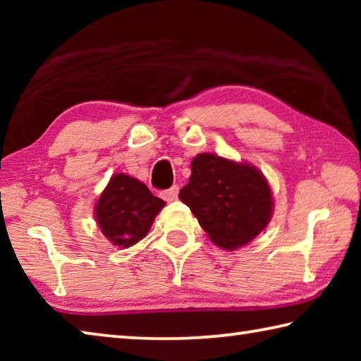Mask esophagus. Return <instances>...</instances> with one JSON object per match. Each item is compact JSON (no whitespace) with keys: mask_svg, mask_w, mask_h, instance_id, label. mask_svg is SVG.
I'll list each match as a JSON object with an SVG mask.
<instances>
[{"mask_svg":"<svg viewBox=\"0 0 361 361\" xmlns=\"http://www.w3.org/2000/svg\"><path fill=\"white\" fill-rule=\"evenodd\" d=\"M178 186L173 185L170 189H167V191L162 192V197L167 200V202H172V200H175L176 197H178Z\"/></svg>","mask_w":361,"mask_h":361,"instance_id":"esophagus-1","label":"esophagus"}]
</instances>
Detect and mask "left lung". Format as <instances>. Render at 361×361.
I'll return each instance as SVG.
<instances>
[{
	"label": "left lung",
	"instance_id": "obj_1",
	"mask_svg": "<svg viewBox=\"0 0 361 361\" xmlns=\"http://www.w3.org/2000/svg\"><path fill=\"white\" fill-rule=\"evenodd\" d=\"M180 199L209 239L231 252L252 242L272 218V191L266 176L252 164L209 152L192 159Z\"/></svg>",
	"mask_w": 361,
	"mask_h": 361
}]
</instances>
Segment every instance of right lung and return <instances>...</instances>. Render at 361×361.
<instances>
[{
	"instance_id": "1",
	"label": "right lung",
	"mask_w": 361,
	"mask_h": 361,
	"mask_svg": "<svg viewBox=\"0 0 361 361\" xmlns=\"http://www.w3.org/2000/svg\"><path fill=\"white\" fill-rule=\"evenodd\" d=\"M164 205L166 202L152 195L145 183L116 173L97 200L95 221L113 245L129 248L148 234Z\"/></svg>"
}]
</instances>
